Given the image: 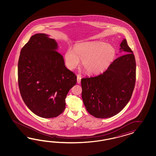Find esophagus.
<instances>
[{
  "mask_svg": "<svg viewBox=\"0 0 156 156\" xmlns=\"http://www.w3.org/2000/svg\"><path fill=\"white\" fill-rule=\"evenodd\" d=\"M80 80H81V76L80 74L77 75V83H80Z\"/></svg>",
  "mask_w": 156,
  "mask_h": 156,
  "instance_id": "obj_1",
  "label": "esophagus"
}]
</instances>
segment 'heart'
I'll use <instances>...</instances> for the list:
<instances>
[{"mask_svg":"<svg viewBox=\"0 0 156 156\" xmlns=\"http://www.w3.org/2000/svg\"><path fill=\"white\" fill-rule=\"evenodd\" d=\"M115 50L104 42H87L76 46L74 50L69 48L65 54L66 65L74 69L82 61V66L89 74H97L105 70L113 61Z\"/></svg>","mask_w":156,"mask_h":156,"instance_id":"b5f03b06","label":"heart"}]
</instances>
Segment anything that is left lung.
Returning a JSON list of instances; mask_svg holds the SVG:
<instances>
[{
  "mask_svg": "<svg viewBox=\"0 0 156 156\" xmlns=\"http://www.w3.org/2000/svg\"><path fill=\"white\" fill-rule=\"evenodd\" d=\"M115 59L103 73L81 80L82 98L87 111L96 118H107L119 113L131 98L136 83V64L125 39Z\"/></svg>",
  "mask_w": 156,
  "mask_h": 156,
  "instance_id": "1",
  "label": "left lung"
}]
</instances>
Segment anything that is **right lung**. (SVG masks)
Wrapping results in <instances>:
<instances>
[{
    "label": "right lung",
    "instance_id": "1",
    "mask_svg": "<svg viewBox=\"0 0 156 156\" xmlns=\"http://www.w3.org/2000/svg\"><path fill=\"white\" fill-rule=\"evenodd\" d=\"M33 35L20 51L18 65L19 90L28 109L39 117H56L64 111L69 91L76 76L66 68L55 39Z\"/></svg>",
    "mask_w": 156,
    "mask_h": 156
}]
</instances>
